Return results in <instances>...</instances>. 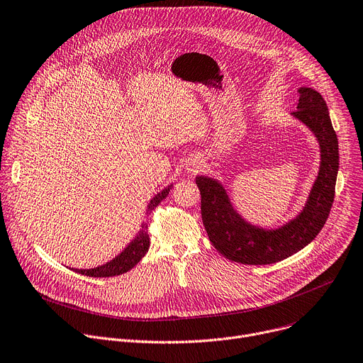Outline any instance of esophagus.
Instances as JSON below:
<instances>
[{
  "label": "esophagus",
  "instance_id": "34e87169",
  "mask_svg": "<svg viewBox=\"0 0 363 363\" xmlns=\"http://www.w3.org/2000/svg\"><path fill=\"white\" fill-rule=\"evenodd\" d=\"M199 169H200V167L199 164H191V168H189V171H192V172H199Z\"/></svg>",
  "mask_w": 363,
  "mask_h": 363
}]
</instances>
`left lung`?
Here are the masks:
<instances>
[{
    "instance_id": "obj_1",
    "label": "left lung",
    "mask_w": 363,
    "mask_h": 363,
    "mask_svg": "<svg viewBox=\"0 0 363 363\" xmlns=\"http://www.w3.org/2000/svg\"><path fill=\"white\" fill-rule=\"evenodd\" d=\"M294 117L307 124L321 149L320 172L303 213L277 230L246 223L232 207L224 188L211 178L196 177L201 194V217L213 246L227 259L243 265H269L306 247L330 214L339 171V143L323 96L311 88H300Z\"/></svg>"
}]
</instances>
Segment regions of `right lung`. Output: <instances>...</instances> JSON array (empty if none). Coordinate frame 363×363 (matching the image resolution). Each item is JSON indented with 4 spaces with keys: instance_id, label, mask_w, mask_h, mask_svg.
I'll list each match as a JSON object with an SVG mask.
<instances>
[{
    "instance_id": "right-lung-1",
    "label": "right lung",
    "mask_w": 363,
    "mask_h": 363,
    "mask_svg": "<svg viewBox=\"0 0 363 363\" xmlns=\"http://www.w3.org/2000/svg\"><path fill=\"white\" fill-rule=\"evenodd\" d=\"M169 186L164 188L163 191H160L157 195H155L153 199L149 203L147 211L153 210L157 204H160V201L163 199H167L169 194ZM150 245V239L147 235V224L145 223L142 225V230L139 232L138 238L131 242L124 252H121L116 259H113L111 262L106 263L103 267H98L94 269H75V272L86 275V277H94V278H107V277H116V275H121L127 271H130L133 267H136L138 263L140 262V259L146 255L147 249Z\"/></svg>"
}]
</instances>
